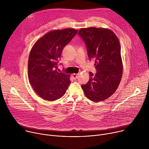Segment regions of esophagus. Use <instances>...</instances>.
<instances>
[{
	"mask_svg": "<svg viewBox=\"0 0 149 149\" xmlns=\"http://www.w3.org/2000/svg\"><path fill=\"white\" fill-rule=\"evenodd\" d=\"M78 76H79V74H72V77L74 79H76L78 78Z\"/></svg>",
	"mask_w": 149,
	"mask_h": 149,
	"instance_id": "34e87169",
	"label": "esophagus"
}]
</instances>
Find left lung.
I'll return each mask as SVG.
<instances>
[{
	"label": "left lung",
	"instance_id": "8db88e82",
	"mask_svg": "<svg viewBox=\"0 0 149 149\" xmlns=\"http://www.w3.org/2000/svg\"><path fill=\"white\" fill-rule=\"evenodd\" d=\"M78 35L87 47L90 60H95V74L81 88L90 100L98 102L111 97L117 89L123 74L119 40L114 33L104 28H81Z\"/></svg>",
	"mask_w": 149,
	"mask_h": 149
}]
</instances>
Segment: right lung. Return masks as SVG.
<instances>
[{"mask_svg":"<svg viewBox=\"0 0 149 149\" xmlns=\"http://www.w3.org/2000/svg\"><path fill=\"white\" fill-rule=\"evenodd\" d=\"M78 31L67 28L51 31L38 40L28 59L29 81L37 94L48 101L63 96L71 84L70 75L58 72L57 68L63 49Z\"/></svg>","mask_w":149,"mask_h":149,"instance_id":"obj_1","label":"right lung"}]
</instances>
